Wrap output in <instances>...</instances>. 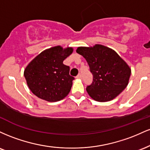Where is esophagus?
Masks as SVG:
<instances>
[{
    "instance_id": "obj_1",
    "label": "esophagus",
    "mask_w": 150,
    "mask_h": 150,
    "mask_svg": "<svg viewBox=\"0 0 150 150\" xmlns=\"http://www.w3.org/2000/svg\"><path fill=\"white\" fill-rule=\"evenodd\" d=\"M76 78H77V79L82 78V75H81V74H78V75H77L76 76Z\"/></svg>"
}]
</instances>
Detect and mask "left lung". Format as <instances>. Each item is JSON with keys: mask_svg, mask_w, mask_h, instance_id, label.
<instances>
[{"mask_svg": "<svg viewBox=\"0 0 150 150\" xmlns=\"http://www.w3.org/2000/svg\"><path fill=\"white\" fill-rule=\"evenodd\" d=\"M76 52L85 58L93 75L92 83L86 90L94 100H112L127 87L131 70L113 49L96 44L93 47H78Z\"/></svg>", "mask_w": 150, "mask_h": 150, "instance_id": "obj_1", "label": "left lung"}]
</instances>
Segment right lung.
Masks as SVG:
<instances>
[{
	"label": "right lung",
	"instance_id": "1",
	"mask_svg": "<svg viewBox=\"0 0 150 150\" xmlns=\"http://www.w3.org/2000/svg\"><path fill=\"white\" fill-rule=\"evenodd\" d=\"M73 51L71 47L54 46L42 51L29 63L24 75L34 95L50 102L68 95L75 78L70 75V67L63 62Z\"/></svg>",
	"mask_w": 150,
	"mask_h": 150
}]
</instances>
